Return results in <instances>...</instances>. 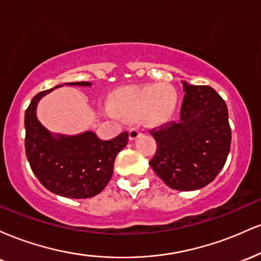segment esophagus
I'll return each instance as SVG.
<instances>
[{"label": "esophagus", "mask_w": 261, "mask_h": 261, "mask_svg": "<svg viewBox=\"0 0 261 261\" xmlns=\"http://www.w3.org/2000/svg\"><path fill=\"white\" fill-rule=\"evenodd\" d=\"M140 135L141 131L139 127H131L130 130H128V137H130V140H136Z\"/></svg>", "instance_id": "esophagus-1"}]
</instances>
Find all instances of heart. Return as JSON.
<instances>
[{"label": "heart", "mask_w": 261, "mask_h": 261, "mask_svg": "<svg viewBox=\"0 0 261 261\" xmlns=\"http://www.w3.org/2000/svg\"><path fill=\"white\" fill-rule=\"evenodd\" d=\"M175 104V92L167 85L128 87L116 93L110 110L124 118L143 116L151 122H163L172 116Z\"/></svg>", "instance_id": "b5f03b06"}]
</instances>
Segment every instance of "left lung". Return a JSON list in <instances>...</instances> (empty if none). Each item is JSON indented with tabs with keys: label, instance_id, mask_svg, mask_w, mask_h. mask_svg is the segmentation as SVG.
<instances>
[{
	"label": "left lung",
	"instance_id": "8db88e82",
	"mask_svg": "<svg viewBox=\"0 0 261 261\" xmlns=\"http://www.w3.org/2000/svg\"><path fill=\"white\" fill-rule=\"evenodd\" d=\"M184 99L176 121L149 130L157 149L149 166L175 190H196L223 168L230 148L226 103L214 88L182 82Z\"/></svg>",
	"mask_w": 261,
	"mask_h": 261
}]
</instances>
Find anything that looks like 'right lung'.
<instances>
[{
    "label": "right lung",
    "mask_w": 261,
    "mask_h": 261,
    "mask_svg": "<svg viewBox=\"0 0 261 261\" xmlns=\"http://www.w3.org/2000/svg\"><path fill=\"white\" fill-rule=\"evenodd\" d=\"M70 85L91 86V83ZM51 91L47 89L34 95L24 114L25 154L31 168L39 181L54 194L72 199L97 195L112 178L114 162L126 146L128 133L125 131L108 141L100 140L91 131L55 139L41 126L35 115L39 99Z\"/></svg>",
    "instance_id": "obj_1"
}]
</instances>
